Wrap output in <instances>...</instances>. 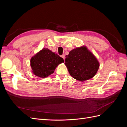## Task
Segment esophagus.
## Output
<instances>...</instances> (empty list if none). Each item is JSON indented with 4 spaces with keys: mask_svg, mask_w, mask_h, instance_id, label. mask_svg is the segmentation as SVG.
I'll return each instance as SVG.
<instances>
[{
    "mask_svg": "<svg viewBox=\"0 0 127 127\" xmlns=\"http://www.w3.org/2000/svg\"><path fill=\"white\" fill-rule=\"evenodd\" d=\"M61 57H62V58H63L64 59V57H65V56H64V55H62V56H61Z\"/></svg>",
    "mask_w": 127,
    "mask_h": 127,
    "instance_id": "34e87169",
    "label": "esophagus"
}]
</instances>
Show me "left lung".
I'll return each mask as SVG.
<instances>
[{
	"label": "left lung",
	"mask_w": 127,
	"mask_h": 127,
	"mask_svg": "<svg viewBox=\"0 0 127 127\" xmlns=\"http://www.w3.org/2000/svg\"><path fill=\"white\" fill-rule=\"evenodd\" d=\"M64 64L72 77L80 82L93 78L99 67L96 57L85 45L71 50L66 56Z\"/></svg>",
	"instance_id": "left-lung-1"
}]
</instances>
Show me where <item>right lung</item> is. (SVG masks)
I'll use <instances>...</instances> for the list:
<instances>
[{
  "label": "right lung",
  "instance_id": "right-lung-1",
  "mask_svg": "<svg viewBox=\"0 0 127 127\" xmlns=\"http://www.w3.org/2000/svg\"><path fill=\"white\" fill-rule=\"evenodd\" d=\"M64 62L63 58L48 48H43L30 60L32 72L39 77L44 78L54 72L58 65Z\"/></svg>",
  "mask_w": 127,
  "mask_h": 127
}]
</instances>
